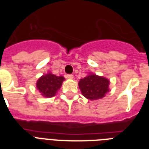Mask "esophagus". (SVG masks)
<instances>
[{
    "mask_svg": "<svg viewBox=\"0 0 149 149\" xmlns=\"http://www.w3.org/2000/svg\"><path fill=\"white\" fill-rule=\"evenodd\" d=\"M65 78H67V79H73V75L72 74L65 75Z\"/></svg>",
    "mask_w": 149,
    "mask_h": 149,
    "instance_id": "esophagus-1",
    "label": "esophagus"
}]
</instances>
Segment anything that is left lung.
Here are the masks:
<instances>
[{
    "label": "left lung",
    "instance_id": "8db88e82",
    "mask_svg": "<svg viewBox=\"0 0 149 149\" xmlns=\"http://www.w3.org/2000/svg\"><path fill=\"white\" fill-rule=\"evenodd\" d=\"M109 80L95 74H90L81 79L79 87L82 94L89 100H98L104 97L108 92Z\"/></svg>",
    "mask_w": 149,
    "mask_h": 149
}]
</instances>
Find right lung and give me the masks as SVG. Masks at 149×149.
Masks as SVG:
<instances>
[{
    "instance_id": "right-lung-1",
    "label": "right lung",
    "mask_w": 149,
    "mask_h": 149,
    "mask_svg": "<svg viewBox=\"0 0 149 149\" xmlns=\"http://www.w3.org/2000/svg\"><path fill=\"white\" fill-rule=\"evenodd\" d=\"M64 77H58L49 72L38 79L36 86L42 95L45 97H52L60 89Z\"/></svg>"
}]
</instances>
